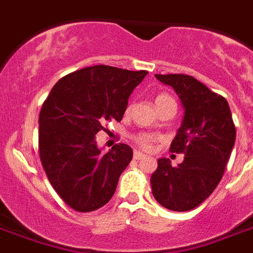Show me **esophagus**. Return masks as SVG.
I'll return each mask as SVG.
<instances>
[{
    "mask_svg": "<svg viewBox=\"0 0 253 253\" xmlns=\"http://www.w3.org/2000/svg\"><path fill=\"white\" fill-rule=\"evenodd\" d=\"M146 158V155L142 154V152H138V151H135L134 152V159L135 160H142V159Z\"/></svg>",
    "mask_w": 253,
    "mask_h": 253,
    "instance_id": "34e87169",
    "label": "esophagus"
}]
</instances>
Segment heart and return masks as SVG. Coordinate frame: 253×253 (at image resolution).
<instances>
[{"mask_svg":"<svg viewBox=\"0 0 253 253\" xmlns=\"http://www.w3.org/2000/svg\"><path fill=\"white\" fill-rule=\"evenodd\" d=\"M155 102H156V106L160 109V107L166 106L168 103H176L174 102V99L170 97L169 94L167 93H160V94L156 95V98H155ZM131 110V103L127 106L126 109V113H130ZM160 138L159 135H155V134H150V132H139L134 136V142L138 144L140 148L146 151H151L154 148V144L155 142Z\"/></svg>","mask_w":253,"mask_h":253,"instance_id":"obj_1","label":"heart"}]
</instances>
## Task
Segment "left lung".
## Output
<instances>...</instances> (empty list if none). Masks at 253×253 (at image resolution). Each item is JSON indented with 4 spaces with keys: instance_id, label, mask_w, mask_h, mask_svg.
Instances as JSON below:
<instances>
[{
    "instance_id": "obj_1",
    "label": "left lung",
    "mask_w": 253,
    "mask_h": 253,
    "mask_svg": "<svg viewBox=\"0 0 253 253\" xmlns=\"http://www.w3.org/2000/svg\"><path fill=\"white\" fill-rule=\"evenodd\" d=\"M155 76L172 86L184 105L182 125L169 151L185 158L178 167L159 159L151 176L152 194L168 210L188 211L202 204L222 180L235 144V125L226 98L193 76Z\"/></svg>"
}]
</instances>
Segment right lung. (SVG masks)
I'll return each instance as SVG.
<instances>
[{
	"mask_svg": "<svg viewBox=\"0 0 253 253\" xmlns=\"http://www.w3.org/2000/svg\"><path fill=\"white\" fill-rule=\"evenodd\" d=\"M147 71L109 65L79 69L57 81L39 114V156L48 181L69 208L94 211L114 194L132 150L118 143L102 155L95 135L121 122Z\"/></svg>",
	"mask_w": 253,
	"mask_h": 253,
	"instance_id": "obj_1",
	"label": "right lung"
}]
</instances>
